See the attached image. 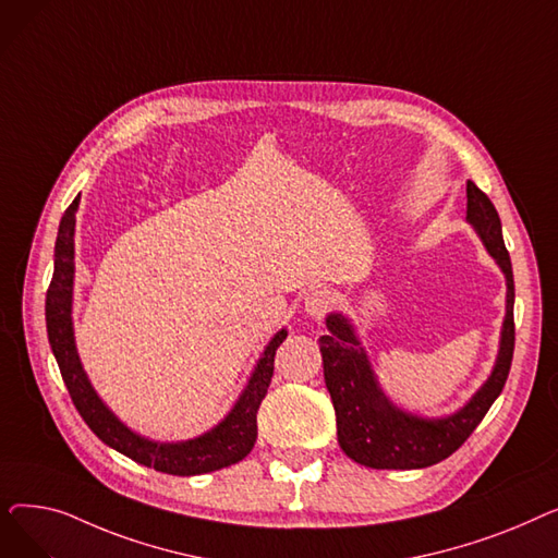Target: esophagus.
Masks as SVG:
<instances>
[{
    "label": "esophagus",
    "mask_w": 558,
    "mask_h": 558,
    "mask_svg": "<svg viewBox=\"0 0 558 558\" xmlns=\"http://www.w3.org/2000/svg\"><path fill=\"white\" fill-rule=\"evenodd\" d=\"M335 303H337L335 291H330V289H314V291H310V294L305 296V312L312 318H324L328 312H332Z\"/></svg>",
    "instance_id": "esophagus-1"
}]
</instances>
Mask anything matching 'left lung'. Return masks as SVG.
Here are the masks:
<instances>
[{
  "instance_id": "8db88e82",
  "label": "left lung",
  "mask_w": 558,
  "mask_h": 558,
  "mask_svg": "<svg viewBox=\"0 0 558 558\" xmlns=\"http://www.w3.org/2000/svg\"><path fill=\"white\" fill-rule=\"evenodd\" d=\"M465 196V219L475 226L488 253L507 276V316L495 368L486 385L461 412L448 418L425 421L396 409L379 391L364 348L360 345L353 326L341 314H330L326 318L328 335L318 339L320 355H324L326 387L337 414L339 446L353 461L377 468V471H385V468L389 471H414V468H427L448 459L475 432L507 385L515 345V287L511 257L502 240L500 215H497L490 198L473 181H468Z\"/></svg>"
}]
</instances>
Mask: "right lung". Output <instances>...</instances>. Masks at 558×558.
I'll use <instances>...</instances> for the list:
<instances>
[{
	"label": "right lung",
	"mask_w": 558,
	"mask_h": 558,
	"mask_svg": "<svg viewBox=\"0 0 558 558\" xmlns=\"http://www.w3.org/2000/svg\"><path fill=\"white\" fill-rule=\"evenodd\" d=\"M78 196L65 210L53 248V276L47 289L45 316L47 335L53 350V357L61 368L63 383L72 396V402L81 418L87 423L101 441L129 459L156 468L167 475H203L219 471V468L242 461L255 446L257 438V409L267 396V389L274 377L276 350L284 341L287 330H280L259 357L248 387L240 396L232 412L208 434L185 444H154L133 434L112 416L110 409L99 400L95 389L85 377V371L78 362L74 332H72V282H74V223H76Z\"/></svg>",
	"instance_id": "add662e5"
}]
</instances>
